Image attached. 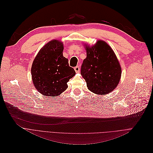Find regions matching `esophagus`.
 Returning <instances> with one entry per match:
<instances>
[{"mask_svg": "<svg viewBox=\"0 0 153 153\" xmlns=\"http://www.w3.org/2000/svg\"><path fill=\"white\" fill-rule=\"evenodd\" d=\"M74 69H75V71L76 73H79L80 72V67L78 66L75 67V68H74Z\"/></svg>", "mask_w": 153, "mask_h": 153, "instance_id": "34e87169", "label": "esophagus"}]
</instances>
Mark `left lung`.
Returning a JSON list of instances; mask_svg holds the SVG:
<instances>
[{
  "mask_svg": "<svg viewBox=\"0 0 153 153\" xmlns=\"http://www.w3.org/2000/svg\"><path fill=\"white\" fill-rule=\"evenodd\" d=\"M87 57L81 66V74L87 87L97 94H106L119 84L121 68L110 46L99 40L92 47L85 45Z\"/></svg>",
  "mask_w": 153,
  "mask_h": 153,
  "instance_id": "1",
  "label": "left lung"
}]
</instances>
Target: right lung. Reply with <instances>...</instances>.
I'll return each mask as SVG.
<instances>
[{
	"mask_svg": "<svg viewBox=\"0 0 153 153\" xmlns=\"http://www.w3.org/2000/svg\"><path fill=\"white\" fill-rule=\"evenodd\" d=\"M63 45L53 39L41 48L31 68L34 85L41 94L48 97L58 96L68 88L67 82L75 75L63 56Z\"/></svg>",
	"mask_w": 153,
	"mask_h": 153,
	"instance_id": "obj_1",
	"label": "right lung"
}]
</instances>
